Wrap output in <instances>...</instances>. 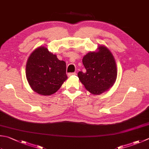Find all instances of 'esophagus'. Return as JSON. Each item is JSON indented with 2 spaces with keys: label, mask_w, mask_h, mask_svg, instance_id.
I'll use <instances>...</instances> for the list:
<instances>
[{
  "label": "esophagus",
  "mask_w": 149,
  "mask_h": 149,
  "mask_svg": "<svg viewBox=\"0 0 149 149\" xmlns=\"http://www.w3.org/2000/svg\"><path fill=\"white\" fill-rule=\"evenodd\" d=\"M77 74V72H70V73H69L68 74V77H71V76H72V75H76Z\"/></svg>",
  "instance_id": "obj_1"
}]
</instances>
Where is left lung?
Wrapping results in <instances>:
<instances>
[{
	"mask_svg": "<svg viewBox=\"0 0 149 149\" xmlns=\"http://www.w3.org/2000/svg\"><path fill=\"white\" fill-rule=\"evenodd\" d=\"M86 72H78L79 80L87 90L93 95L108 91L116 82L117 71L113 54L107 47L100 45L98 50L84 56Z\"/></svg>",
	"mask_w": 149,
	"mask_h": 149,
	"instance_id": "8db88e82",
	"label": "left lung"
}]
</instances>
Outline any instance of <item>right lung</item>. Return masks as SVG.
<instances>
[{"instance_id":"1","label":"right lung","mask_w":149,"mask_h":149,"mask_svg":"<svg viewBox=\"0 0 149 149\" xmlns=\"http://www.w3.org/2000/svg\"><path fill=\"white\" fill-rule=\"evenodd\" d=\"M26 77L30 88L37 93L52 95L67 79L66 63L59 60L46 47H40L28 59Z\"/></svg>"}]
</instances>
